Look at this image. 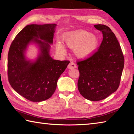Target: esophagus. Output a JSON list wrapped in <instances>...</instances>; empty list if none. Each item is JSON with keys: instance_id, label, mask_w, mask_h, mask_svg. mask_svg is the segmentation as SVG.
Masks as SVG:
<instances>
[{"instance_id": "1", "label": "esophagus", "mask_w": 134, "mask_h": 134, "mask_svg": "<svg viewBox=\"0 0 134 134\" xmlns=\"http://www.w3.org/2000/svg\"><path fill=\"white\" fill-rule=\"evenodd\" d=\"M76 64L74 63V62H70V64L68 65V69H73V68H76Z\"/></svg>"}]
</instances>
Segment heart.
Here are the masks:
<instances>
[{"mask_svg": "<svg viewBox=\"0 0 134 134\" xmlns=\"http://www.w3.org/2000/svg\"><path fill=\"white\" fill-rule=\"evenodd\" d=\"M63 41L70 48L74 49V53L79 58H85L91 56L96 51L99 40L96 35L85 30L69 32L63 35ZM58 51H65V47L60 42L56 44Z\"/></svg>", "mask_w": 134, "mask_h": 134, "instance_id": "1", "label": "heart"}]
</instances>
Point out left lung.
Instances as JSON below:
<instances>
[{"label":"left lung","mask_w":134,"mask_h":134,"mask_svg":"<svg viewBox=\"0 0 134 134\" xmlns=\"http://www.w3.org/2000/svg\"><path fill=\"white\" fill-rule=\"evenodd\" d=\"M103 34L97 50L85 60L77 61L80 73L77 87L86 99L99 101L118 89L124 67V57L116 36L105 25H94Z\"/></svg>","instance_id":"left-lung-1"}]
</instances>
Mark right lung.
<instances>
[{"label": "right lung", "mask_w": 134, "mask_h": 134, "mask_svg": "<svg viewBox=\"0 0 134 134\" xmlns=\"http://www.w3.org/2000/svg\"><path fill=\"white\" fill-rule=\"evenodd\" d=\"M55 24L28 25L19 32L11 44L8 57V76L10 86L18 93L31 102L48 99L55 92L57 83L69 60H55L49 55ZM40 38L44 40H38ZM39 44L41 54L35 62L24 55L31 42Z\"/></svg>", "instance_id": "obj_1"}]
</instances>
